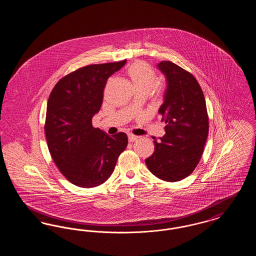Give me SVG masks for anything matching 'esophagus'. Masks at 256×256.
Wrapping results in <instances>:
<instances>
[{
    "instance_id": "34e87169",
    "label": "esophagus",
    "mask_w": 256,
    "mask_h": 256,
    "mask_svg": "<svg viewBox=\"0 0 256 256\" xmlns=\"http://www.w3.org/2000/svg\"><path fill=\"white\" fill-rule=\"evenodd\" d=\"M137 136H135V135H132V134H128V141L130 142H134V141H136L137 140Z\"/></svg>"
}]
</instances>
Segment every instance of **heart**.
Masks as SVG:
<instances>
[{"instance_id":"b5f03b06","label":"heart","mask_w":256,"mask_h":256,"mask_svg":"<svg viewBox=\"0 0 256 256\" xmlns=\"http://www.w3.org/2000/svg\"><path fill=\"white\" fill-rule=\"evenodd\" d=\"M128 76L135 92L142 91L148 94L158 84L156 71L145 62H137L130 66L128 70Z\"/></svg>"}]
</instances>
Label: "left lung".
I'll return each mask as SVG.
<instances>
[{
	"label": "left lung",
	"mask_w": 256,
	"mask_h": 256,
	"mask_svg": "<svg viewBox=\"0 0 256 256\" xmlns=\"http://www.w3.org/2000/svg\"><path fill=\"white\" fill-rule=\"evenodd\" d=\"M156 66L167 84L158 110L166 134L154 139V152L145 162L156 178L174 182L190 176L202 158L209 128L206 104L193 74L170 61Z\"/></svg>",
	"instance_id": "1"
}]
</instances>
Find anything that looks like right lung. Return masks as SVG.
Returning a JSON list of instances; mask_svg holds the SVG:
<instances>
[{"label": "right lung", "mask_w": 256, "mask_h": 256, "mask_svg": "<svg viewBox=\"0 0 256 256\" xmlns=\"http://www.w3.org/2000/svg\"><path fill=\"white\" fill-rule=\"evenodd\" d=\"M126 60L94 64L62 78L50 92L45 122L50 154L62 174L82 188L106 182L128 145V136H113L92 126L108 78Z\"/></svg>", "instance_id": "right-lung-1"}]
</instances>
